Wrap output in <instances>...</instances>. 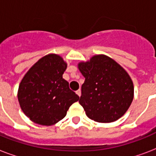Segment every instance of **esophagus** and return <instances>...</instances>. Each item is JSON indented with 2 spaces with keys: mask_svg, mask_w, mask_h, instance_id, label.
Here are the masks:
<instances>
[{
  "mask_svg": "<svg viewBox=\"0 0 156 156\" xmlns=\"http://www.w3.org/2000/svg\"><path fill=\"white\" fill-rule=\"evenodd\" d=\"M76 94H77V95H78L79 97H80V96H81V90H77V91H76Z\"/></svg>",
  "mask_w": 156,
  "mask_h": 156,
  "instance_id": "1",
  "label": "esophagus"
}]
</instances>
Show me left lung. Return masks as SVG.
Listing matches in <instances>:
<instances>
[{"label":"left lung","mask_w":156,"mask_h":156,"mask_svg":"<svg viewBox=\"0 0 156 156\" xmlns=\"http://www.w3.org/2000/svg\"><path fill=\"white\" fill-rule=\"evenodd\" d=\"M78 68L85 78L79 104L87 116L100 123L121 118L130 106L134 92L133 81L126 69L104 54L81 61Z\"/></svg>","instance_id":"left-lung-1"}]
</instances>
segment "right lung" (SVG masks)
<instances>
[{"label": "right lung", "mask_w": 156, "mask_h": 156, "mask_svg": "<svg viewBox=\"0 0 156 156\" xmlns=\"http://www.w3.org/2000/svg\"><path fill=\"white\" fill-rule=\"evenodd\" d=\"M66 68L67 63L61 56L49 53L35 62L21 81L18 90L19 105L34 123L55 125L79 100L62 77Z\"/></svg>", "instance_id": "right-lung-1"}]
</instances>
